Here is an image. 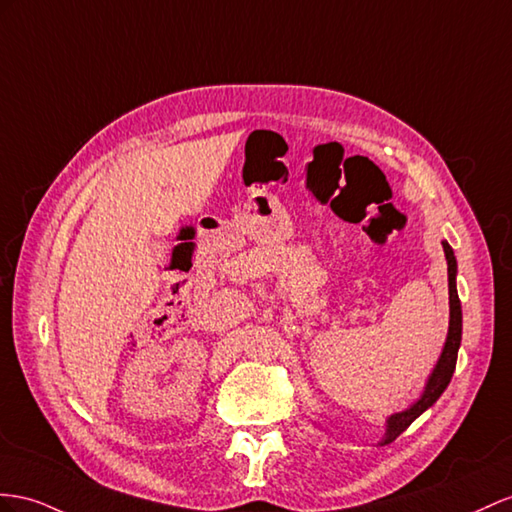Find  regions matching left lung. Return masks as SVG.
Masks as SVG:
<instances>
[{
  "label": "left lung",
  "instance_id": "left-lung-1",
  "mask_svg": "<svg viewBox=\"0 0 512 512\" xmlns=\"http://www.w3.org/2000/svg\"><path fill=\"white\" fill-rule=\"evenodd\" d=\"M441 244H443L445 259H448V290H450V329H448V337H445L443 352H441V357L435 365V370H432V374L428 378L422 396H419V400L413 402L406 411L391 415L387 419V432H385L383 443L396 441L402 435V432L415 422L419 415H422L426 409H430V406L439 400V396L445 391V387L450 385L454 368H456L458 346H461V333H463V313H461V300H458V292H456V257H454V251H452V246L448 242H441Z\"/></svg>",
  "mask_w": 512,
  "mask_h": 512
}]
</instances>
